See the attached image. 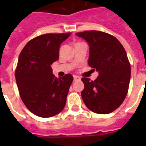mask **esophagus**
Returning <instances> with one entry per match:
<instances>
[{"mask_svg":"<svg viewBox=\"0 0 146 146\" xmlns=\"http://www.w3.org/2000/svg\"><path fill=\"white\" fill-rule=\"evenodd\" d=\"M73 80H74L75 81H76V80H80V78L79 76H73Z\"/></svg>","mask_w":146,"mask_h":146,"instance_id":"obj_1","label":"esophagus"}]
</instances>
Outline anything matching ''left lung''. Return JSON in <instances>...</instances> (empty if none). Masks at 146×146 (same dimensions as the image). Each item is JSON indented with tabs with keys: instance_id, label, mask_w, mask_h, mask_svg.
I'll list each match as a JSON object with an SVG mask.
<instances>
[{
	"instance_id": "left-lung-1",
	"label": "left lung",
	"mask_w": 146,
	"mask_h": 146,
	"mask_svg": "<svg viewBox=\"0 0 146 146\" xmlns=\"http://www.w3.org/2000/svg\"><path fill=\"white\" fill-rule=\"evenodd\" d=\"M89 45V66L98 72L95 80L83 77V101L89 110L108 114L122 104L127 94L131 65L120 42L109 33L91 30L76 33Z\"/></svg>"
}]
</instances>
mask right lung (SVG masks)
<instances>
[{"label":"right lung","instance_id":"right-lung-1","mask_svg":"<svg viewBox=\"0 0 146 146\" xmlns=\"http://www.w3.org/2000/svg\"><path fill=\"white\" fill-rule=\"evenodd\" d=\"M71 33H47L32 39L21 51L15 70V80L21 99L31 113L51 117L66 106L71 74L55 77L51 64L59 57L60 44Z\"/></svg>","mask_w":146,"mask_h":146}]
</instances>
